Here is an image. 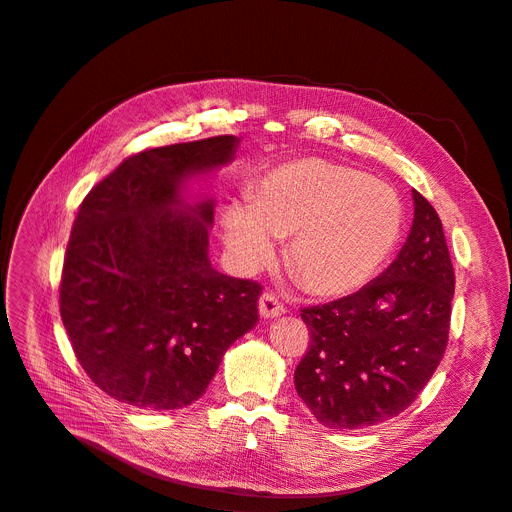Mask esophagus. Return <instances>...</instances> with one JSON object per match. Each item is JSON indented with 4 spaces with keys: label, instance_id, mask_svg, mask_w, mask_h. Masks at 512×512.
<instances>
[{
    "label": "esophagus",
    "instance_id": "1",
    "mask_svg": "<svg viewBox=\"0 0 512 512\" xmlns=\"http://www.w3.org/2000/svg\"><path fill=\"white\" fill-rule=\"evenodd\" d=\"M258 310L262 319H275V316H281L285 312V306L279 302V298L271 291H264L258 300Z\"/></svg>",
    "mask_w": 512,
    "mask_h": 512
}]
</instances>
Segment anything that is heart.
I'll return each instance as SVG.
<instances>
[{
  "label": "heart",
  "instance_id": "b5f03b06",
  "mask_svg": "<svg viewBox=\"0 0 512 512\" xmlns=\"http://www.w3.org/2000/svg\"><path fill=\"white\" fill-rule=\"evenodd\" d=\"M402 204L392 187L323 158L279 164L252 185L248 208L231 204L223 237L241 271L275 256L287 239V266L312 296L344 298L367 285L394 250Z\"/></svg>",
  "mask_w": 512,
  "mask_h": 512
}]
</instances>
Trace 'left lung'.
I'll return each mask as SVG.
<instances>
[{
	"mask_svg": "<svg viewBox=\"0 0 512 512\" xmlns=\"http://www.w3.org/2000/svg\"><path fill=\"white\" fill-rule=\"evenodd\" d=\"M415 218L396 260L356 294L302 308L310 346L296 392L329 429L398 417L440 364L450 329L454 269L442 221L412 189Z\"/></svg>",
	"mask_w": 512,
	"mask_h": 512,
	"instance_id": "8db88e82",
	"label": "left lung"
}]
</instances>
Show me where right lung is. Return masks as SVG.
I'll return each instance as SVG.
<instances>
[{
    "label": "right lung",
    "instance_id": "obj_1",
    "mask_svg": "<svg viewBox=\"0 0 512 512\" xmlns=\"http://www.w3.org/2000/svg\"><path fill=\"white\" fill-rule=\"evenodd\" d=\"M233 135L129 156L97 183L72 225L60 314L89 379L137 408L196 402L229 346L258 321L256 281L212 269L214 200L185 183L229 164Z\"/></svg>",
    "mask_w": 512,
    "mask_h": 512
}]
</instances>
